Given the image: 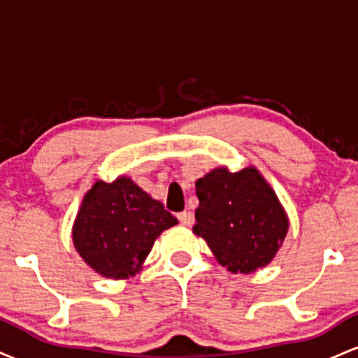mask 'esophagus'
Instances as JSON below:
<instances>
[{
  "label": "esophagus",
  "mask_w": 358,
  "mask_h": 358,
  "mask_svg": "<svg viewBox=\"0 0 358 358\" xmlns=\"http://www.w3.org/2000/svg\"><path fill=\"white\" fill-rule=\"evenodd\" d=\"M178 220L182 225H188V227H190V225H193V222H195V217H193V213L190 210H185L178 213Z\"/></svg>",
  "instance_id": "1"
}]
</instances>
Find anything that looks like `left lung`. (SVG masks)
Listing matches in <instances>:
<instances>
[{"mask_svg": "<svg viewBox=\"0 0 358 358\" xmlns=\"http://www.w3.org/2000/svg\"><path fill=\"white\" fill-rule=\"evenodd\" d=\"M199 208L193 232L231 273L249 274L268 266L285 241L287 215L276 193L254 166L215 168L196 180Z\"/></svg>", "mask_w": 358, "mask_h": 358, "instance_id": "1", "label": "left lung"}]
</instances>
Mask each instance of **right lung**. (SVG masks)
Returning <instances> with one entry per match:
<instances>
[{
  "label": "right lung",
  "instance_id": "obj_1",
  "mask_svg": "<svg viewBox=\"0 0 358 358\" xmlns=\"http://www.w3.org/2000/svg\"><path fill=\"white\" fill-rule=\"evenodd\" d=\"M178 220L127 176L97 180L85 193L72 229L80 257L101 276L127 279L143 268L156 237Z\"/></svg>",
  "mask_w": 358,
  "mask_h": 358
}]
</instances>
